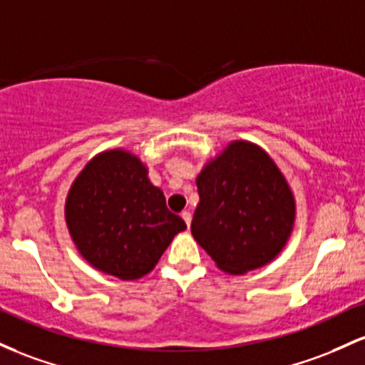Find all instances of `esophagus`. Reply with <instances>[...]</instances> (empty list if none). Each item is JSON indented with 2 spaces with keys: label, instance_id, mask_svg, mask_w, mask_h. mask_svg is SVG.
I'll return each mask as SVG.
<instances>
[{
  "label": "esophagus",
  "instance_id": "1",
  "mask_svg": "<svg viewBox=\"0 0 365 365\" xmlns=\"http://www.w3.org/2000/svg\"><path fill=\"white\" fill-rule=\"evenodd\" d=\"M181 217H182L184 222H186V226L190 227V224H191V212H186V210H184L182 214H181Z\"/></svg>",
  "mask_w": 365,
  "mask_h": 365
}]
</instances>
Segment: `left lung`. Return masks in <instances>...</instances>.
I'll return each mask as SVG.
<instances>
[{"mask_svg": "<svg viewBox=\"0 0 365 365\" xmlns=\"http://www.w3.org/2000/svg\"><path fill=\"white\" fill-rule=\"evenodd\" d=\"M200 203L191 232L220 271L245 274L269 264L292 235L294 198L264 150L235 141L196 178Z\"/></svg>", "mask_w": 365, "mask_h": 365, "instance_id": "left-lung-1", "label": "left lung"}]
</instances>
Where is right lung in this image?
Masks as SVG:
<instances>
[{"mask_svg": "<svg viewBox=\"0 0 365 365\" xmlns=\"http://www.w3.org/2000/svg\"><path fill=\"white\" fill-rule=\"evenodd\" d=\"M65 220L81 255L124 281L148 274L186 229L141 160L124 150L103 151L84 167L68 191Z\"/></svg>", "mask_w": 365, "mask_h": 365, "instance_id": "right-lung-1", "label": "right lung"}]
</instances>
